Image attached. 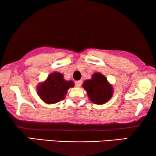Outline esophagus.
Wrapping results in <instances>:
<instances>
[{
    "mask_svg": "<svg viewBox=\"0 0 156 156\" xmlns=\"http://www.w3.org/2000/svg\"><path fill=\"white\" fill-rule=\"evenodd\" d=\"M81 85H82V81L79 80V81H76L75 82V86L77 87H80Z\"/></svg>",
    "mask_w": 156,
    "mask_h": 156,
    "instance_id": "obj_1",
    "label": "esophagus"
}]
</instances>
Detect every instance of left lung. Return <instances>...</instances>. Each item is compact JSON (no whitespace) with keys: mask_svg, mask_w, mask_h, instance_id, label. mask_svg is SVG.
I'll return each mask as SVG.
<instances>
[{"mask_svg":"<svg viewBox=\"0 0 156 156\" xmlns=\"http://www.w3.org/2000/svg\"><path fill=\"white\" fill-rule=\"evenodd\" d=\"M83 88L87 91L89 99L96 104H104L112 97L114 89L112 85L103 74L97 72L91 79L84 81Z\"/></svg>","mask_w":156,"mask_h":156,"instance_id":"1","label":"left lung"}]
</instances>
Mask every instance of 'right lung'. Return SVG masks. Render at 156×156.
Returning <instances> with one entry per match:
<instances>
[{
    "instance_id": "obj_1",
    "label": "right lung",
    "mask_w": 156,
    "mask_h": 156,
    "mask_svg": "<svg viewBox=\"0 0 156 156\" xmlns=\"http://www.w3.org/2000/svg\"><path fill=\"white\" fill-rule=\"evenodd\" d=\"M74 85L72 80H65L62 74L55 72L37 85V93L44 103L53 104L65 99L67 90Z\"/></svg>"
}]
</instances>
